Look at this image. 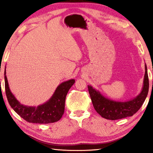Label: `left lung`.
Segmentation results:
<instances>
[{
  "label": "left lung",
  "mask_w": 153,
  "mask_h": 153,
  "mask_svg": "<svg viewBox=\"0 0 153 153\" xmlns=\"http://www.w3.org/2000/svg\"><path fill=\"white\" fill-rule=\"evenodd\" d=\"M88 88L94 108L102 118L115 120L132 116L141 107L148 95L149 81L147 66L145 64V75L141 93L137 97L128 101H114L104 97L100 91L93 88L91 85H88Z\"/></svg>",
  "instance_id": "1"
}]
</instances>
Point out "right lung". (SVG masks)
Here are the masks:
<instances>
[{
  "instance_id": "obj_1",
  "label": "right lung",
  "mask_w": 153,
  "mask_h": 153,
  "mask_svg": "<svg viewBox=\"0 0 153 153\" xmlns=\"http://www.w3.org/2000/svg\"><path fill=\"white\" fill-rule=\"evenodd\" d=\"M5 88L8 102L14 111L27 122L48 124L57 122L62 118L65 102L69 90L75 82L74 79L64 81L56 88L51 97L41 105L29 106L21 104L10 91L5 70Z\"/></svg>"
}]
</instances>
